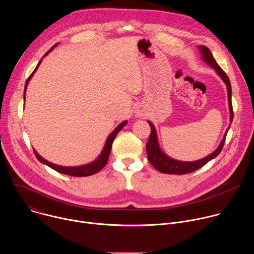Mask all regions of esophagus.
Wrapping results in <instances>:
<instances>
[{"mask_svg":"<svg viewBox=\"0 0 254 254\" xmlns=\"http://www.w3.org/2000/svg\"><path fill=\"white\" fill-rule=\"evenodd\" d=\"M136 115L137 116H142L143 115V111L141 110V108H136Z\"/></svg>","mask_w":254,"mask_h":254,"instance_id":"34e87169","label":"esophagus"}]
</instances>
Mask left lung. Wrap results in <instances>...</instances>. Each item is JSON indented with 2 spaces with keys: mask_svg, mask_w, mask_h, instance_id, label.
Segmentation results:
<instances>
[{
  "mask_svg": "<svg viewBox=\"0 0 254 254\" xmlns=\"http://www.w3.org/2000/svg\"><path fill=\"white\" fill-rule=\"evenodd\" d=\"M200 50H201V54L203 55V59L205 62H207L212 68L215 69V71L217 72L223 81L225 82L226 86H227V92H228V102H229V110H230V122L233 121V108H232V101H231V84H230V80L228 78V76L226 75L225 72L222 70V68L218 65V63L216 62V60L214 59L211 51L204 45L200 46ZM149 125L151 127V133L147 142V155H148V159L150 161V163L153 165V167L158 170L161 173H165V174H175V175H184V174H188V173H192L200 168H202L204 165H206L209 161H211L212 159L216 158L220 154V152L223 149L224 142H225V138H226V134L227 131L229 129V127L227 128L225 135L221 141V143L219 144V147L217 148V150L210 154L209 156H207L204 159L195 161V162H181V161H177L174 159L169 158L168 156H166L160 149L159 143H158V138H157V133H156V129L155 127L153 126V124L151 122H149Z\"/></svg>",
  "mask_w": 254,
  "mask_h": 254,
  "instance_id": "left-lung-1",
  "label": "left lung"
}]
</instances>
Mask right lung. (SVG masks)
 <instances>
[{"label": "right lung", "instance_id": "1", "mask_svg": "<svg viewBox=\"0 0 254 254\" xmlns=\"http://www.w3.org/2000/svg\"><path fill=\"white\" fill-rule=\"evenodd\" d=\"M56 45H57V44H55L53 47H51V49H50L44 56H46ZM41 61H42V60L39 61L38 65L36 66V68L34 69V71L32 72L31 75L28 77V79H27V81H26L25 89H24V98H25L26 88H27V85H28V83H29V80L31 79V77L33 76V74L35 73L36 70H37V68H38V66L40 65ZM126 125H127V122H123L121 125H119V126L117 127V128L110 134V136L107 137L106 142H105V146H104V148H103V150H102L100 156H99L93 163H90V164H88V165H84V166H81V167H61V166L54 165V164H52V163H50V162L44 160L42 157H40V156L38 155V153L36 152L35 150H34V154H35L36 158H37L42 164L47 165V166L50 167L51 169H53V170H55V171H57V172H59V173H61V174H65V175H69V176H73V177H87V176H91V175H93V174L99 172V171L106 165V163H107V161H108V157H110V154H111V150H112V147H113L114 139H115V137L117 136L118 132H119Z\"/></svg>", "mask_w": 254, "mask_h": 254}]
</instances>
